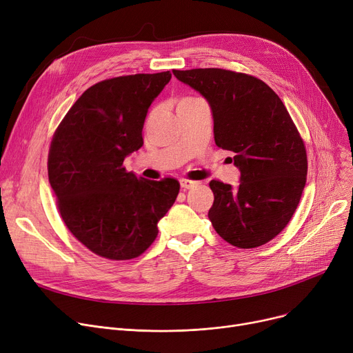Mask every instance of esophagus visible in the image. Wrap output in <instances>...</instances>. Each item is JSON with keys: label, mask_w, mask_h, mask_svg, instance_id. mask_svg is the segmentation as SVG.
Instances as JSON below:
<instances>
[{"label": "esophagus", "mask_w": 353, "mask_h": 353, "mask_svg": "<svg viewBox=\"0 0 353 353\" xmlns=\"http://www.w3.org/2000/svg\"><path fill=\"white\" fill-rule=\"evenodd\" d=\"M180 186L183 189H193L194 186H197V181H193L189 179H180Z\"/></svg>", "instance_id": "esophagus-1"}]
</instances>
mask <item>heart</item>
I'll list each match as a JSON object with an SVG mask.
<instances>
[{
  "instance_id": "b5f03b06",
  "label": "heart",
  "mask_w": 353,
  "mask_h": 353,
  "mask_svg": "<svg viewBox=\"0 0 353 353\" xmlns=\"http://www.w3.org/2000/svg\"><path fill=\"white\" fill-rule=\"evenodd\" d=\"M186 99H189V97H186Z\"/></svg>"
}]
</instances>
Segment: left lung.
<instances>
[{"instance_id": "left-lung-1", "label": "left lung", "mask_w": 353, "mask_h": 353, "mask_svg": "<svg viewBox=\"0 0 353 353\" xmlns=\"http://www.w3.org/2000/svg\"><path fill=\"white\" fill-rule=\"evenodd\" d=\"M212 108L216 145L234 153L240 184L210 181L209 219L230 245L268 243L290 221L306 184L303 140L279 96L262 80L221 68L173 70Z\"/></svg>"}]
</instances>
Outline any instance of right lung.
Listing matches in <instances>:
<instances>
[{
	"label": "right lung",
	"instance_id": "1",
	"mask_svg": "<svg viewBox=\"0 0 353 353\" xmlns=\"http://www.w3.org/2000/svg\"><path fill=\"white\" fill-rule=\"evenodd\" d=\"M170 71L134 74L87 88L55 130L48 180L68 230L87 249L128 261L157 237L159 220L179 194L176 179L137 177L124 159L143 145L148 107Z\"/></svg>",
	"mask_w": 353,
	"mask_h": 353
}]
</instances>
